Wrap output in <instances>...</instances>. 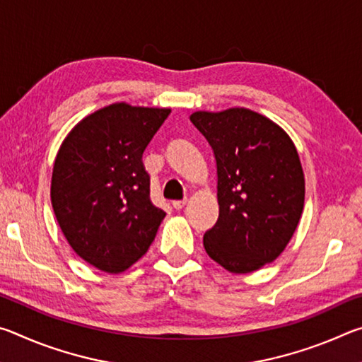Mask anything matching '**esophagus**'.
<instances>
[{"label":"esophagus","instance_id":"34e87169","mask_svg":"<svg viewBox=\"0 0 362 362\" xmlns=\"http://www.w3.org/2000/svg\"><path fill=\"white\" fill-rule=\"evenodd\" d=\"M185 204H187V199H182V201H174V203H173L174 209H177V211L183 209V207H185Z\"/></svg>","mask_w":362,"mask_h":362}]
</instances>
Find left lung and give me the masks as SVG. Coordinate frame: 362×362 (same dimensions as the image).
<instances>
[{
	"instance_id": "1",
	"label": "left lung",
	"mask_w": 362,
	"mask_h": 362,
	"mask_svg": "<svg viewBox=\"0 0 362 362\" xmlns=\"http://www.w3.org/2000/svg\"><path fill=\"white\" fill-rule=\"evenodd\" d=\"M217 163L218 218L204 249L231 273H250L286 249L300 222L305 177L296 145L267 116L247 108L189 116Z\"/></svg>"
}]
</instances>
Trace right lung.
Listing matches in <instances>:
<instances>
[{"label":"right lung","instance_id":"add662e5","mask_svg":"<svg viewBox=\"0 0 362 362\" xmlns=\"http://www.w3.org/2000/svg\"><path fill=\"white\" fill-rule=\"evenodd\" d=\"M169 113L112 103L79 121L60 145L52 209L71 249L102 272L134 265L166 216L150 199L142 155Z\"/></svg>","mask_w":362,"mask_h":362}]
</instances>
